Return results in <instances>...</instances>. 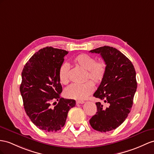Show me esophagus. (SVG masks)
Instances as JSON below:
<instances>
[{
    "mask_svg": "<svg viewBox=\"0 0 154 154\" xmlns=\"http://www.w3.org/2000/svg\"><path fill=\"white\" fill-rule=\"evenodd\" d=\"M84 103H85V101H76L77 104H82Z\"/></svg>",
    "mask_w": 154,
    "mask_h": 154,
    "instance_id": "esophagus-1",
    "label": "esophagus"
}]
</instances>
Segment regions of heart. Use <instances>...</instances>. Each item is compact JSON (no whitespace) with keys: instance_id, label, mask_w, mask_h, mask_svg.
I'll use <instances>...</instances> for the list:
<instances>
[{"instance_id":"1","label":"heart","mask_w":154,"mask_h":154,"mask_svg":"<svg viewBox=\"0 0 154 154\" xmlns=\"http://www.w3.org/2000/svg\"><path fill=\"white\" fill-rule=\"evenodd\" d=\"M77 66L86 71L85 80L90 79L94 84L101 83L107 72V64L102 60L96 61V59L87 54H80L73 59ZM69 66L63 63L58 69V78L63 85H67L69 81ZM94 84L87 81L82 85L73 84L66 88L64 95L70 99L82 100L86 99L94 91Z\"/></svg>"}]
</instances>
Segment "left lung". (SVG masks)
<instances>
[{
    "label": "left lung",
    "mask_w": 154,
    "mask_h": 154,
    "mask_svg": "<svg viewBox=\"0 0 154 154\" xmlns=\"http://www.w3.org/2000/svg\"><path fill=\"white\" fill-rule=\"evenodd\" d=\"M90 52L100 54L107 64L105 76L94 96L108 106L97 102V112L89 122L94 129L107 132L120 126L131 111L137 87L136 72L129 59L116 48L103 46Z\"/></svg>",
    "instance_id": "8db88e82"
}]
</instances>
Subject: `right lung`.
Returning <instances> with one entry per match:
<instances>
[{"label": "right lung", "instance_id": "obj_1", "mask_svg": "<svg viewBox=\"0 0 154 154\" xmlns=\"http://www.w3.org/2000/svg\"><path fill=\"white\" fill-rule=\"evenodd\" d=\"M68 53L47 47L34 54L22 71L20 92L26 115L39 129L56 132L65 125L68 111L75 106L74 100L60 97L62 87L58 69ZM57 100L53 104V101Z\"/></svg>", "mask_w": 154, "mask_h": 154}]
</instances>
